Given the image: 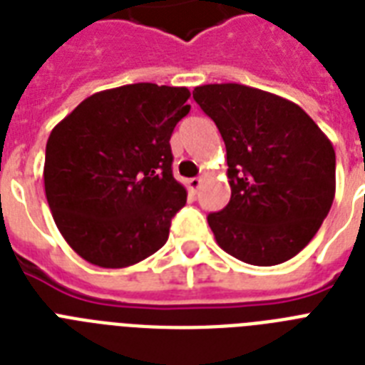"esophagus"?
<instances>
[{"label": "esophagus", "mask_w": 365, "mask_h": 365, "mask_svg": "<svg viewBox=\"0 0 365 365\" xmlns=\"http://www.w3.org/2000/svg\"><path fill=\"white\" fill-rule=\"evenodd\" d=\"M200 185H202V178H191V180H187V189L191 192H197Z\"/></svg>", "instance_id": "34e87169"}]
</instances>
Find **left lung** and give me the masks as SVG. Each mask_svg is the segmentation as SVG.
<instances>
[{"mask_svg": "<svg viewBox=\"0 0 365 365\" xmlns=\"http://www.w3.org/2000/svg\"><path fill=\"white\" fill-rule=\"evenodd\" d=\"M192 99L227 148L230 200L208 215L223 251L253 266L292 259L336 195V152L300 106L244 84H206Z\"/></svg>", "mask_w": 365, "mask_h": 365, "instance_id": "8db88e82", "label": "left lung"}]
</instances>
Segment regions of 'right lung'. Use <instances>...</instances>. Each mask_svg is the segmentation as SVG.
Listing matches in <instances>:
<instances>
[{
	"label": "right lung",
	"instance_id": "add662e5",
	"mask_svg": "<svg viewBox=\"0 0 365 365\" xmlns=\"http://www.w3.org/2000/svg\"><path fill=\"white\" fill-rule=\"evenodd\" d=\"M187 88L150 82L93 93L52 129L44 192L65 242L101 268L159 251L187 200L173 176L170 136Z\"/></svg>",
	"mask_w": 365,
	"mask_h": 365
}]
</instances>
